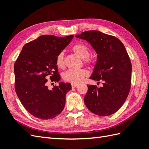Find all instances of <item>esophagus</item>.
<instances>
[{
    "label": "esophagus",
    "mask_w": 149,
    "mask_h": 149,
    "mask_svg": "<svg viewBox=\"0 0 149 149\" xmlns=\"http://www.w3.org/2000/svg\"><path fill=\"white\" fill-rule=\"evenodd\" d=\"M71 85H72V88H75V87H77L79 84H75V83H72Z\"/></svg>",
    "instance_id": "esophagus-1"
}]
</instances>
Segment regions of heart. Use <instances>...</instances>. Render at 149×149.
Returning a JSON list of instances; mask_svg holds the SVG:
<instances>
[{"mask_svg":"<svg viewBox=\"0 0 149 149\" xmlns=\"http://www.w3.org/2000/svg\"><path fill=\"white\" fill-rule=\"evenodd\" d=\"M72 50L75 54L83 59L84 62L87 65H92L94 63L93 58L89 56L91 53V49L84 43H79L75 44L72 48ZM56 66L60 68H63L65 67L64 55L63 52L60 53L56 58ZM88 74V71L86 68L74 70L70 69L64 72L63 79L65 81L71 83H79L81 82L86 76Z\"/></svg>","mask_w":149,"mask_h":149,"instance_id":"heart-1","label":"heart"}]
</instances>
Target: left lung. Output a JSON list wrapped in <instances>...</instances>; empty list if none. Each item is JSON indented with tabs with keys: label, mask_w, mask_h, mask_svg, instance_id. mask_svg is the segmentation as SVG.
Wrapping results in <instances>:
<instances>
[{
	"label": "left lung",
	"mask_w": 149,
	"mask_h": 149,
	"mask_svg": "<svg viewBox=\"0 0 149 149\" xmlns=\"http://www.w3.org/2000/svg\"><path fill=\"white\" fill-rule=\"evenodd\" d=\"M76 38L92 45L97 60L91 79L102 82V87L87 85L85 104L90 111L106 116L116 113L125 102L131 88L132 63L122 42L99 31H86Z\"/></svg>",
	"instance_id": "left-lung-1"
}]
</instances>
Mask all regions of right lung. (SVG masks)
Wrapping results in <instances>:
<instances>
[{
    "label": "right lung",
    "mask_w": 149,
    "mask_h": 149,
    "mask_svg": "<svg viewBox=\"0 0 149 149\" xmlns=\"http://www.w3.org/2000/svg\"><path fill=\"white\" fill-rule=\"evenodd\" d=\"M73 37L42 35L24 46L14 63L15 91L25 109L36 118L52 119L63 111L71 84L60 82L49 90L47 79L60 81L56 56Z\"/></svg>",
    "instance_id": "obj_1"
}]
</instances>
